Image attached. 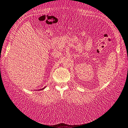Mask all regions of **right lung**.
Listing matches in <instances>:
<instances>
[{
  "label": "right lung",
  "instance_id": "add662e5",
  "mask_svg": "<svg viewBox=\"0 0 128 128\" xmlns=\"http://www.w3.org/2000/svg\"><path fill=\"white\" fill-rule=\"evenodd\" d=\"M45 88V87H44V88H42V89H40V90H43V89H44Z\"/></svg>",
  "mask_w": 128,
  "mask_h": 128
}]
</instances>
